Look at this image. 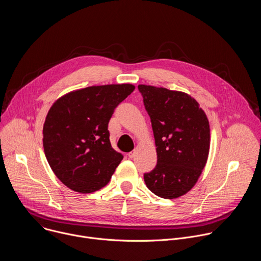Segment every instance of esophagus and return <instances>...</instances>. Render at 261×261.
<instances>
[{
    "mask_svg": "<svg viewBox=\"0 0 261 261\" xmlns=\"http://www.w3.org/2000/svg\"><path fill=\"white\" fill-rule=\"evenodd\" d=\"M134 156H135V153H134V152H130V153L128 154V157H129L130 159H132Z\"/></svg>",
    "mask_w": 261,
    "mask_h": 261,
    "instance_id": "1",
    "label": "esophagus"
}]
</instances>
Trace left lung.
<instances>
[{
  "instance_id": "obj_1",
  "label": "left lung",
  "mask_w": 261,
  "mask_h": 261,
  "mask_svg": "<svg viewBox=\"0 0 261 261\" xmlns=\"http://www.w3.org/2000/svg\"><path fill=\"white\" fill-rule=\"evenodd\" d=\"M151 118L157 165L143 174L146 187L159 197L172 199L191 190L205 166L210 125L204 111L188 94L139 85Z\"/></svg>"
}]
</instances>
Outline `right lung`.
Returning <instances> with one entry per match:
<instances>
[{
	"label": "right lung",
	"instance_id": "add662e5",
	"mask_svg": "<svg viewBox=\"0 0 261 261\" xmlns=\"http://www.w3.org/2000/svg\"><path fill=\"white\" fill-rule=\"evenodd\" d=\"M135 87H89L66 94L50 107L43 126L45 157L68 188L95 192L109 181L124 156L109 141L108 123Z\"/></svg>",
	"mask_w": 261,
	"mask_h": 261
}]
</instances>
